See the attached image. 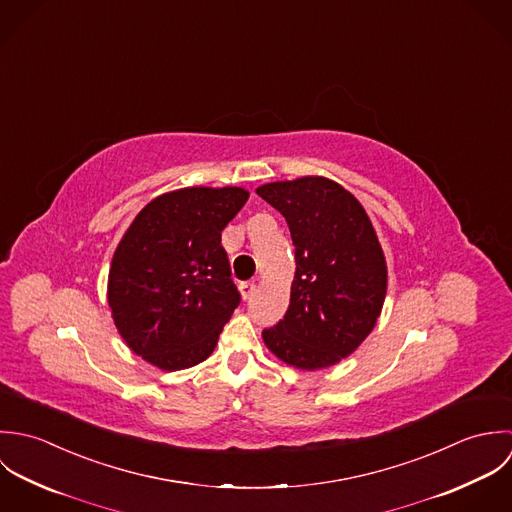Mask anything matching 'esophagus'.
Instances as JSON below:
<instances>
[{
    "mask_svg": "<svg viewBox=\"0 0 512 512\" xmlns=\"http://www.w3.org/2000/svg\"><path fill=\"white\" fill-rule=\"evenodd\" d=\"M255 289H257V285L253 283V281H245V283H241L239 285V291H241V297L247 301V299H251L253 297V293H255Z\"/></svg>",
    "mask_w": 512,
    "mask_h": 512,
    "instance_id": "1",
    "label": "esophagus"
}]
</instances>
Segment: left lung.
Listing matches in <instances>:
<instances>
[{
	"label": "left lung",
	"instance_id": "left-lung-1",
	"mask_svg": "<svg viewBox=\"0 0 512 512\" xmlns=\"http://www.w3.org/2000/svg\"><path fill=\"white\" fill-rule=\"evenodd\" d=\"M257 194L289 223L295 281L267 348L301 370L332 366L372 332L386 299L384 251L362 204L326 178L265 184Z\"/></svg>",
	"mask_w": 512,
	"mask_h": 512
}]
</instances>
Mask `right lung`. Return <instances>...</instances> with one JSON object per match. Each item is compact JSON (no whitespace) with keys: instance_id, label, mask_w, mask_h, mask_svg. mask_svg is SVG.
<instances>
[{"instance_id":"right-lung-1","label":"right lung","mask_w":512,"mask_h":512,"mask_svg":"<svg viewBox=\"0 0 512 512\" xmlns=\"http://www.w3.org/2000/svg\"><path fill=\"white\" fill-rule=\"evenodd\" d=\"M243 188H186L146 205L118 243L108 305L126 344L174 372L204 362L239 307L223 227L245 205Z\"/></svg>"}]
</instances>
